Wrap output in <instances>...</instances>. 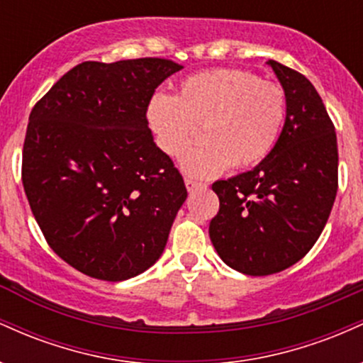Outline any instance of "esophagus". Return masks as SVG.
Wrapping results in <instances>:
<instances>
[{
    "mask_svg": "<svg viewBox=\"0 0 363 363\" xmlns=\"http://www.w3.org/2000/svg\"><path fill=\"white\" fill-rule=\"evenodd\" d=\"M184 182H186V187H187V191H189V193H193V191L199 189V187L205 186V184H203V182L194 181V179H191V177H186Z\"/></svg>",
    "mask_w": 363,
    "mask_h": 363,
    "instance_id": "obj_1",
    "label": "esophagus"
}]
</instances>
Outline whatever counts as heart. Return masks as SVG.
I'll return each mask as SVG.
<instances>
[{"mask_svg":"<svg viewBox=\"0 0 363 363\" xmlns=\"http://www.w3.org/2000/svg\"><path fill=\"white\" fill-rule=\"evenodd\" d=\"M285 90L242 69H210L186 78L176 97L155 95L148 106L158 147L179 157L203 128L205 141L182 157L193 177H211L230 165L261 162L277 141L285 119Z\"/></svg>","mask_w":363,"mask_h":363,"instance_id":"obj_1","label":"heart"}]
</instances>
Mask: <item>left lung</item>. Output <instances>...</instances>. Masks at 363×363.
<instances>
[{"label": "left lung", "mask_w": 363, "mask_h": 363, "mask_svg": "<svg viewBox=\"0 0 363 363\" xmlns=\"http://www.w3.org/2000/svg\"><path fill=\"white\" fill-rule=\"evenodd\" d=\"M286 97V119L257 167L211 186L220 210L210 239L225 264L251 277L280 273L319 239L338 191L335 124L314 85L268 61Z\"/></svg>", "instance_id": "8db88e82"}]
</instances>
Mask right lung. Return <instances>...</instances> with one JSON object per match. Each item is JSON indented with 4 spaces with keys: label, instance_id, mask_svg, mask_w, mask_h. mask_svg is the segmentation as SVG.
<instances>
[{
    "label": "right lung",
    "instance_id": "1",
    "mask_svg": "<svg viewBox=\"0 0 363 363\" xmlns=\"http://www.w3.org/2000/svg\"><path fill=\"white\" fill-rule=\"evenodd\" d=\"M179 69L164 57L85 61L30 112L22 152L28 205L49 247L86 277L128 280L164 252L187 191L153 143L147 111Z\"/></svg>",
    "mask_w": 363,
    "mask_h": 363
}]
</instances>
